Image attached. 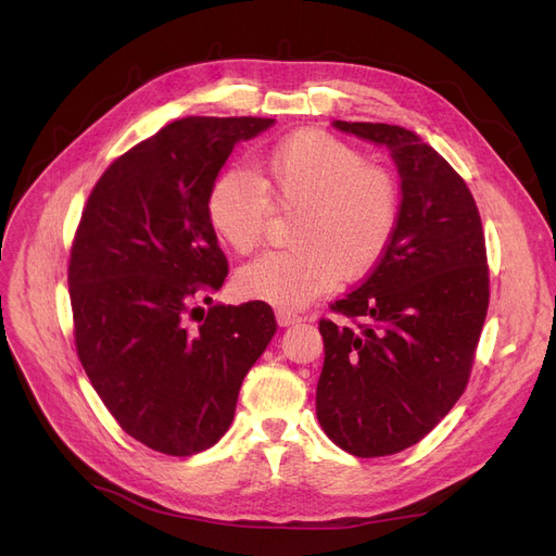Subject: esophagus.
Here are the masks:
<instances>
[{"instance_id": "esophagus-1", "label": "esophagus", "mask_w": 556, "mask_h": 556, "mask_svg": "<svg viewBox=\"0 0 556 556\" xmlns=\"http://www.w3.org/2000/svg\"><path fill=\"white\" fill-rule=\"evenodd\" d=\"M277 323H279L281 327H290V325L302 323V317H300L298 313H290V311L279 308V311H277Z\"/></svg>"}]
</instances>
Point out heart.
Returning <instances> with one entry per match:
<instances>
[{"label": "heart", "mask_w": 556, "mask_h": 556, "mask_svg": "<svg viewBox=\"0 0 556 556\" xmlns=\"http://www.w3.org/2000/svg\"><path fill=\"white\" fill-rule=\"evenodd\" d=\"M270 204L300 207L290 223L295 248L248 263L237 288L283 311L311 304L340 277L369 273L392 243L401 214L392 175L323 130L281 139L252 157L250 173L218 175L207 193V218L223 243L245 254L266 231Z\"/></svg>", "instance_id": "heart-1"}]
</instances>
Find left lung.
Wrapping results in <instances>:
<instances>
[{
  "mask_svg": "<svg viewBox=\"0 0 556 556\" xmlns=\"http://www.w3.org/2000/svg\"><path fill=\"white\" fill-rule=\"evenodd\" d=\"M333 128L386 146L401 178L392 243L331 306L364 325L319 319L317 421L342 451L381 457L424 440L469 383L489 306L484 233L469 187L417 132L358 122Z\"/></svg>",
  "mask_w": 556,
  "mask_h": 556,
  "instance_id": "obj_1",
  "label": "left lung"
}]
</instances>
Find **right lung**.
<instances>
[{"label":"right lung","mask_w":556,"mask_h":556,"mask_svg":"<svg viewBox=\"0 0 556 556\" xmlns=\"http://www.w3.org/2000/svg\"><path fill=\"white\" fill-rule=\"evenodd\" d=\"M273 124L173 122L114 160L87 198L67 275L76 352L110 415L153 451L214 446L277 331L266 302L195 306L227 277L210 187L233 146Z\"/></svg>","instance_id":"right-lung-1"}]
</instances>
